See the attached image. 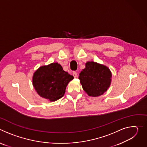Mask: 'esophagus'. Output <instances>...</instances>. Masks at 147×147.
I'll use <instances>...</instances> for the list:
<instances>
[{
	"mask_svg": "<svg viewBox=\"0 0 147 147\" xmlns=\"http://www.w3.org/2000/svg\"><path fill=\"white\" fill-rule=\"evenodd\" d=\"M73 76H74V77L76 78V77H77V73L76 72V71H74V72L73 73Z\"/></svg>",
	"mask_w": 147,
	"mask_h": 147,
	"instance_id": "34e87169",
	"label": "esophagus"
}]
</instances>
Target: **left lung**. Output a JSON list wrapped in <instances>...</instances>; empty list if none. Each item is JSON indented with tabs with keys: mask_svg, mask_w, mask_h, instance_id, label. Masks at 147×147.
Returning <instances> with one entry per match:
<instances>
[{
	"mask_svg": "<svg viewBox=\"0 0 147 147\" xmlns=\"http://www.w3.org/2000/svg\"><path fill=\"white\" fill-rule=\"evenodd\" d=\"M112 74L105 66L94 61H88L86 68L79 74L78 78L83 90L89 95L98 96L106 92L110 86Z\"/></svg>",
	"mask_w": 147,
	"mask_h": 147,
	"instance_id": "8db88e82",
	"label": "left lung"
}]
</instances>
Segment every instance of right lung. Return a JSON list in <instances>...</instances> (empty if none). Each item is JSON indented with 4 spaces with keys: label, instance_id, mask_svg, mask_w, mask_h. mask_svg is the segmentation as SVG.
<instances>
[{
    "label": "right lung",
    "instance_id": "add662e5",
    "mask_svg": "<svg viewBox=\"0 0 147 147\" xmlns=\"http://www.w3.org/2000/svg\"><path fill=\"white\" fill-rule=\"evenodd\" d=\"M74 77L63 70L57 63L40 67L34 74L33 86L38 94L50 101L64 95L68 83Z\"/></svg>",
    "mask_w": 147,
    "mask_h": 147
}]
</instances>
